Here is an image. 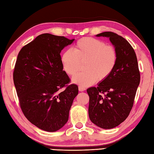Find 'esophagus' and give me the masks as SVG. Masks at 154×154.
<instances>
[{
    "label": "esophagus",
    "instance_id": "obj_1",
    "mask_svg": "<svg viewBox=\"0 0 154 154\" xmlns=\"http://www.w3.org/2000/svg\"><path fill=\"white\" fill-rule=\"evenodd\" d=\"M79 89L80 91H85L86 88L84 87H82V86H79Z\"/></svg>",
    "mask_w": 154,
    "mask_h": 154
}]
</instances>
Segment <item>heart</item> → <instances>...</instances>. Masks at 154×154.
Listing matches in <instances>:
<instances>
[{
	"mask_svg": "<svg viewBox=\"0 0 154 154\" xmlns=\"http://www.w3.org/2000/svg\"><path fill=\"white\" fill-rule=\"evenodd\" d=\"M117 60V51L113 46L93 38L79 40L74 49L66 50L61 57L63 69L69 75H74L79 70L80 63L85 62V71L72 79L73 82L82 87L107 79L114 69Z\"/></svg>",
	"mask_w": 154,
	"mask_h": 154,
	"instance_id": "obj_1",
	"label": "heart"
}]
</instances>
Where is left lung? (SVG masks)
Segmentation results:
<instances>
[{
    "label": "left lung",
    "mask_w": 154,
    "mask_h": 154,
    "mask_svg": "<svg viewBox=\"0 0 154 154\" xmlns=\"http://www.w3.org/2000/svg\"><path fill=\"white\" fill-rule=\"evenodd\" d=\"M97 37L109 38L118 53V60L109 76L87 90L89 96L88 116L99 127L110 129L123 122L130 114L140 82L135 52L127 40L112 32Z\"/></svg>",
    "instance_id": "8db88e82"
}]
</instances>
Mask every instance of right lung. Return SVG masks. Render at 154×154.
Listing matches in <instances>:
<instances>
[{
    "label": "right lung",
    "instance_id": "add662e5",
    "mask_svg": "<svg viewBox=\"0 0 154 154\" xmlns=\"http://www.w3.org/2000/svg\"><path fill=\"white\" fill-rule=\"evenodd\" d=\"M74 39L51 34L38 36L21 48L16 61L13 82L24 116L41 130L55 132L67 123L79 93L63 70L61 51ZM64 86L63 91L59 90Z\"/></svg>",
    "mask_w": 154,
    "mask_h": 154
}]
</instances>
